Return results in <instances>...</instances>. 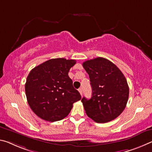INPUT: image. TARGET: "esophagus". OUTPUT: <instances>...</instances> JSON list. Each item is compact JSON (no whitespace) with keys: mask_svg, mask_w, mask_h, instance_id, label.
Segmentation results:
<instances>
[{"mask_svg":"<svg viewBox=\"0 0 152 152\" xmlns=\"http://www.w3.org/2000/svg\"><path fill=\"white\" fill-rule=\"evenodd\" d=\"M78 91H79V93H80V94L81 95V96L83 95V88H80L78 89Z\"/></svg>","mask_w":152,"mask_h":152,"instance_id":"1","label":"esophagus"}]
</instances>
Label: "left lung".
Listing matches in <instances>:
<instances>
[{
  "mask_svg": "<svg viewBox=\"0 0 152 152\" xmlns=\"http://www.w3.org/2000/svg\"><path fill=\"white\" fill-rule=\"evenodd\" d=\"M92 87L90 99H82L86 115L97 123L116 118L126 107L129 88L124 74L115 64L103 57L83 64Z\"/></svg>",
  "mask_w": 152,
  "mask_h": 152,
  "instance_id": "1",
  "label": "left lung"
}]
</instances>
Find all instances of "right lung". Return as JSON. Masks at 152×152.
I'll use <instances>...</instances> for the list:
<instances>
[{"label":"right lung","instance_id":"right-lung-1","mask_svg":"<svg viewBox=\"0 0 152 152\" xmlns=\"http://www.w3.org/2000/svg\"><path fill=\"white\" fill-rule=\"evenodd\" d=\"M76 60L51 59L35 67L29 73L25 85L29 105L46 121H59L70 112L73 103L81 99L74 88L68 72Z\"/></svg>","mask_w":152,"mask_h":152}]
</instances>
